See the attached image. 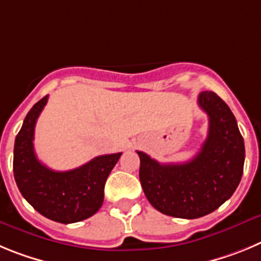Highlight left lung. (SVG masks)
<instances>
[{"instance_id": "left-lung-1", "label": "left lung", "mask_w": 261, "mask_h": 261, "mask_svg": "<svg viewBox=\"0 0 261 261\" xmlns=\"http://www.w3.org/2000/svg\"><path fill=\"white\" fill-rule=\"evenodd\" d=\"M198 104L210 118V127L194 159L160 164L138 151L140 183L148 201L171 217L191 220L210 215L230 199L243 174L245 143L230 108L212 91L201 92Z\"/></svg>"}]
</instances>
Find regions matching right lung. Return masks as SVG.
<instances>
[{
    "label": "right lung",
    "mask_w": 261,
    "mask_h": 261,
    "mask_svg": "<svg viewBox=\"0 0 261 261\" xmlns=\"http://www.w3.org/2000/svg\"><path fill=\"white\" fill-rule=\"evenodd\" d=\"M48 95L28 112L14 144L13 170L23 198L44 217L72 224L95 215L104 201L108 175L122 153L102 154L67 171H55L37 160L34 149L35 125Z\"/></svg>",
    "instance_id": "right-lung-1"
}]
</instances>
